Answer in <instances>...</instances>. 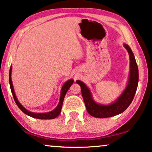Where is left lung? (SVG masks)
<instances>
[{
    "label": "left lung",
    "mask_w": 152,
    "mask_h": 152,
    "mask_svg": "<svg viewBox=\"0 0 152 152\" xmlns=\"http://www.w3.org/2000/svg\"><path fill=\"white\" fill-rule=\"evenodd\" d=\"M129 54L130 71L129 80L126 88L119 97L112 103L104 105L96 102L94 99L91 91L87 86L82 81L76 82L81 87L82 95L88 113L96 118H107L118 115L125 111L133 101L138 84V68L135 56L130 47L124 44Z\"/></svg>",
    "instance_id": "left-lung-1"
}]
</instances>
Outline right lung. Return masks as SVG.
<instances>
[{"label": "right lung", "mask_w": 152, "mask_h": 152, "mask_svg": "<svg viewBox=\"0 0 152 152\" xmlns=\"http://www.w3.org/2000/svg\"><path fill=\"white\" fill-rule=\"evenodd\" d=\"M12 70V66H11L10 68V73H9V82H10V88H11V91H12V96L14 97V99H15L16 104H17L19 109H20L23 113L26 114V115L29 116V117L35 118V119H54V118L57 117L59 115H60L61 111L63 102H64L65 96H66L68 90L70 88V87L71 86V85L74 82V80H72V79H70V80H68V81H66V82L64 84V85L62 86L61 90L60 99H59L58 104L57 105L55 109L53 110L52 111H50L48 112H44V113H35V112H30L28 111V110L26 109V108L21 105L20 102H19L18 99H17V96H16L15 90H14L12 81V78H11Z\"/></svg>", "instance_id": "1"}]
</instances>
